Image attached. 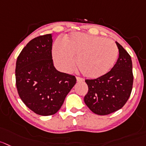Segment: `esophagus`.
Returning a JSON list of instances; mask_svg holds the SVG:
<instances>
[{
  "label": "esophagus",
  "instance_id": "34e87169",
  "mask_svg": "<svg viewBox=\"0 0 146 146\" xmlns=\"http://www.w3.org/2000/svg\"><path fill=\"white\" fill-rule=\"evenodd\" d=\"M77 81L78 82H82L84 81V79L81 78V77H77Z\"/></svg>",
  "mask_w": 146,
  "mask_h": 146
}]
</instances>
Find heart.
<instances>
[{"label":"heart","mask_w":146,"mask_h":146,"mask_svg":"<svg viewBox=\"0 0 146 146\" xmlns=\"http://www.w3.org/2000/svg\"><path fill=\"white\" fill-rule=\"evenodd\" d=\"M63 44L56 42L53 46V58L65 72H70L77 65L83 75L98 78L110 70L118 56V48L113 41L101 36L84 33H72L64 38Z\"/></svg>","instance_id":"b5f03b06"}]
</instances>
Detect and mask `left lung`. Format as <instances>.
I'll list each match as a JSON object with an SVG mask.
<instances>
[{"label":"left lung","instance_id":"8db88e82","mask_svg":"<svg viewBox=\"0 0 146 146\" xmlns=\"http://www.w3.org/2000/svg\"><path fill=\"white\" fill-rule=\"evenodd\" d=\"M119 50L117 62L109 72L95 80H86L88 92L84 101L90 110L99 115L121 109L131 94L133 83L131 57L116 41Z\"/></svg>","mask_w":146,"mask_h":146}]
</instances>
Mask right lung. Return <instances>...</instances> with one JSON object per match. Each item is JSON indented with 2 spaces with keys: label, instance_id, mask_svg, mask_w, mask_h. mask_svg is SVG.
I'll return each instance as SVG.
<instances>
[{
  "label": "right lung",
  "instance_id": "obj_1",
  "mask_svg": "<svg viewBox=\"0 0 146 146\" xmlns=\"http://www.w3.org/2000/svg\"><path fill=\"white\" fill-rule=\"evenodd\" d=\"M51 34L31 40L18 56L16 84L23 103L35 113H56L76 84L75 77L60 72L54 66Z\"/></svg>",
  "mask_w": 146,
  "mask_h": 146
}]
</instances>
